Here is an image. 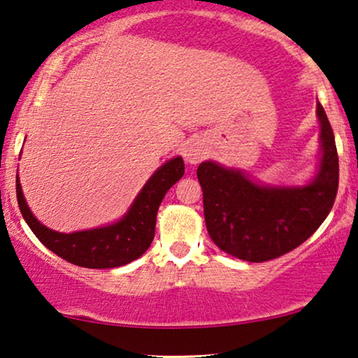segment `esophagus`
Instances as JSON below:
<instances>
[{
	"instance_id": "esophagus-1",
	"label": "esophagus",
	"mask_w": 358,
	"mask_h": 358,
	"mask_svg": "<svg viewBox=\"0 0 358 358\" xmlns=\"http://www.w3.org/2000/svg\"><path fill=\"white\" fill-rule=\"evenodd\" d=\"M204 155H206V148H204V144L201 143L199 139L189 141V143L185 145L183 157H185V160L188 164H191V165L199 164L201 160L204 159Z\"/></svg>"
}]
</instances>
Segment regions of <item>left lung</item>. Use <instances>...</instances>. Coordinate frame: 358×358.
<instances>
[{"instance_id":"left-lung-1","label":"left lung","mask_w":358,"mask_h":358,"mask_svg":"<svg viewBox=\"0 0 358 358\" xmlns=\"http://www.w3.org/2000/svg\"><path fill=\"white\" fill-rule=\"evenodd\" d=\"M321 157L306 185H266L241 169L206 160L198 167L206 227L220 250L263 263L289 253L315 234L331 213L339 185L334 133L316 103Z\"/></svg>"}]
</instances>
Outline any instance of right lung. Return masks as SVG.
Listing matches in <instances>:
<instances>
[{
    "label": "right lung",
    "mask_w": 358,
    "mask_h": 358,
    "mask_svg": "<svg viewBox=\"0 0 358 358\" xmlns=\"http://www.w3.org/2000/svg\"><path fill=\"white\" fill-rule=\"evenodd\" d=\"M183 173L185 164L180 155L167 160L145 181L122 219L103 227L73 234L48 229L35 217L24 198L19 175H16V194L24 220L48 250L80 268L110 269L128 264L145 253L154 240L159 206Z\"/></svg>",
    "instance_id": "obj_1"
}]
</instances>
